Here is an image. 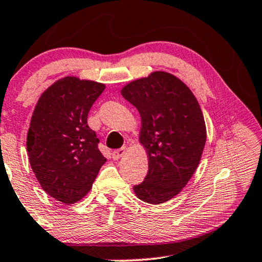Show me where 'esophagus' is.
<instances>
[{"label": "esophagus", "instance_id": "obj_1", "mask_svg": "<svg viewBox=\"0 0 262 262\" xmlns=\"http://www.w3.org/2000/svg\"><path fill=\"white\" fill-rule=\"evenodd\" d=\"M126 149H127L126 147H121V148L114 150V152L112 153L114 159L117 160V159H120V158L122 157V156H124V153H126Z\"/></svg>", "mask_w": 262, "mask_h": 262}]
</instances>
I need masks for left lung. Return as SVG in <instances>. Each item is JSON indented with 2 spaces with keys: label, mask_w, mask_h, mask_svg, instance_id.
<instances>
[{
  "label": "left lung",
  "mask_w": 262,
  "mask_h": 262,
  "mask_svg": "<svg viewBox=\"0 0 262 262\" xmlns=\"http://www.w3.org/2000/svg\"><path fill=\"white\" fill-rule=\"evenodd\" d=\"M141 116L140 141L149 158L148 173L133 189L140 200L160 204L178 194L200 164L206 129L196 97L182 80L153 72L122 89Z\"/></svg>",
  "instance_id": "1"
}]
</instances>
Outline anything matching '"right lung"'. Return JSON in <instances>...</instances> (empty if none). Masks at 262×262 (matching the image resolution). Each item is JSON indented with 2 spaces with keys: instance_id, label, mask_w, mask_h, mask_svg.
<instances>
[{
  "instance_id": "obj_1",
  "label": "right lung",
  "mask_w": 262,
  "mask_h": 262,
  "mask_svg": "<svg viewBox=\"0 0 262 262\" xmlns=\"http://www.w3.org/2000/svg\"><path fill=\"white\" fill-rule=\"evenodd\" d=\"M104 84L65 77L39 98L27 134L29 163L50 196L71 204L89 192L106 159L88 124Z\"/></svg>"
}]
</instances>
